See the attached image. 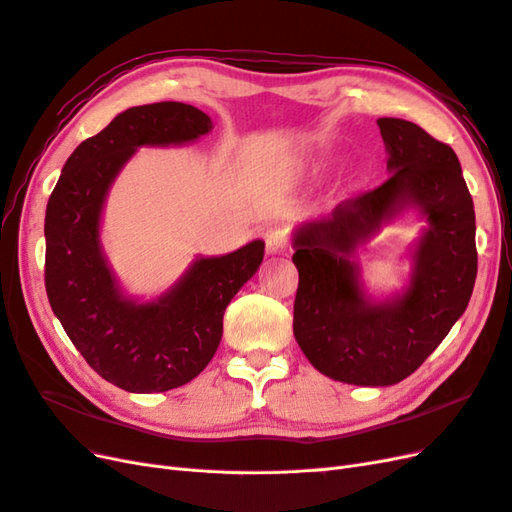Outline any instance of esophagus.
Returning a JSON list of instances; mask_svg holds the SVG:
<instances>
[{"label":"esophagus","mask_w":512,"mask_h":512,"mask_svg":"<svg viewBox=\"0 0 512 512\" xmlns=\"http://www.w3.org/2000/svg\"><path fill=\"white\" fill-rule=\"evenodd\" d=\"M288 252V235L284 228H271L267 232V254L284 256Z\"/></svg>","instance_id":"34e87169"}]
</instances>
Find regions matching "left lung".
I'll return each instance as SVG.
<instances>
[{
	"label": "left lung",
	"instance_id": "obj_1",
	"mask_svg": "<svg viewBox=\"0 0 512 512\" xmlns=\"http://www.w3.org/2000/svg\"><path fill=\"white\" fill-rule=\"evenodd\" d=\"M391 177L294 232L299 269L292 331L320 374L391 386L423 365L466 312L476 280L474 203L455 151L416 123L378 119ZM414 208L426 218L409 286L384 302L362 288L355 250Z\"/></svg>",
	"mask_w": 512,
	"mask_h": 512
}]
</instances>
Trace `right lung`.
<instances>
[{"label":"right lung","instance_id":"1","mask_svg":"<svg viewBox=\"0 0 512 512\" xmlns=\"http://www.w3.org/2000/svg\"><path fill=\"white\" fill-rule=\"evenodd\" d=\"M213 121L196 106L156 102L119 113L72 151L46 205L44 286L53 314L104 380L128 393L188 384L213 359L228 303L252 280L265 241L224 256H198L160 297L123 292L100 224L108 190L138 147L194 143Z\"/></svg>","mask_w":512,"mask_h":512}]
</instances>
